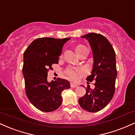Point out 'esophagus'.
I'll list each match as a JSON object with an SVG mask.
<instances>
[{"mask_svg":"<svg viewBox=\"0 0 135 135\" xmlns=\"http://www.w3.org/2000/svg\"><path fill=\"white\" fill-rule=\"evenodd\" d=\"M70 87H72V88H75V87H78V85L77 84H74V83H71L70 84Z\"/></svg>","mask_w":135,"mask_h":135,"instance_id":"esophagus-1","label":"esophagus"}]
</instances>
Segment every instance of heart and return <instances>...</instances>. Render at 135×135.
Here are the masks:
<instances>
[{"instance_id":"heart-1","label":"heart","mask_w":135,"mask_h":135,"mask_svg":"<svg viewBox=\"0 0 135 135\" xmlns=\"http://www.w3.org/2000/svg\"><path fill=\"white\" fill-rule=\"evenodd\" d=\"M87 50V47L82 45H77L75 47V51L77 53V54H80L81 52L85 51ZM82 73V70L80 69H72V68H70L66 70V74L68 75V77L70 79H72V80H77L79 78V75Z\"/></svg>"}]
</instances>
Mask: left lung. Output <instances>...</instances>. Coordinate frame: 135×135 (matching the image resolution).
<instances>
[{
	"mask_svg": "<svg viewBox=\"0 0 135 135\" xmlns=\"http://www.w3.org/2000/svg\"><path fill=\"white\" fill-rule=\"evenodd\" d=\"M81 38L88 40L93 55L91 75L86 79L89 82L95 81V88L87 87L79 103L85 111L95 113L104 108L114 95L117 77L116 54L111 44L102 35L90 32Z\"/></svg>",
	"mask_w": 135,
	"mask_h": 135,
	"instance_id": "obj_1",
	"label": "left lung"
}]
</instances>
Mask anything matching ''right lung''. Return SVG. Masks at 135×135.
Listing matches in <instances>:
<instances>
[{
  "mask_svg": "<svg viewBox=\"0 0 135 135\" xmlns=\"http://www.w3.org/2000/svg\"><path fill=\"white\" fill-rule=\"evenodd\" d=\"M70 38H38L29 45L24 53L22 68L27 97L35 108L43 112L57 109L62 103L61 92L70 87L65 79L48 82V69L58 63L63 46Z\"/></svg>",
  "mask_w": 135,
  "mask_h": 135,
  "instance_id": "add662e5",
  "label": "right lung"
}]
</instances>
